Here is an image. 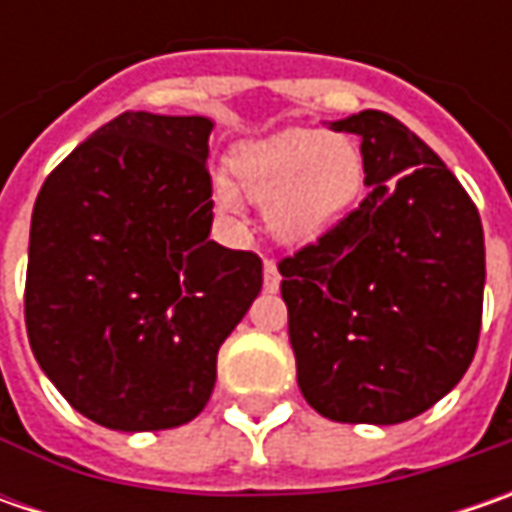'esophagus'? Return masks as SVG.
<instances>
[{
  "mask_svg": "<svg viewBox=\"0 0 512 512\" xmlns=\"http://www.w3.org/2000/svg\"><path fill=\"white\" fill-rule=\"evenodd\" d=\"M279 285H282L279 267H276V262H270V259H267L265 262V290L267 293H276V290H279Z\"/></svg>",
  "mask_w": 512,
  "mask_h": 512,
  "instance_id": "34e87169",
  "label": "esophagus"
}]
</instances>
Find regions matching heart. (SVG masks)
<instances>
[{"mask_svg":"<svg viewBox=\"0 0 512 512\" xmlns=\"http://www.w3.org/2000/svg\"><path fill=\"white\" fill-rule=\"evenodd\" d=\"M233 182L216 176L213 207L242 216V196L265 205V225L276 242L310 247L325 242L353 216L367 187V156L347 133L285 130L242 148L233 162Z\"/></svg>","mask_w":512,"mask_h":512,"instance_id":"1","label":"heart"}]
</instances>
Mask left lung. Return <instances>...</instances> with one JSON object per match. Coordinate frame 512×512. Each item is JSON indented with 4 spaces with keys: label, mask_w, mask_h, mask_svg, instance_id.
<instances>
[{
    "label": "left lung",
    "mask_w": 512,
    "mask_h": 512,
    "mask_svg": "<svg viewBox=\"0 0 512 512\" xmlns=\"http://www.w3.org/2000/svg\"><path fill=\"white\" fill-rule=\"evenodd\" d=\"M367 156V199L279 265L296 379L330 422L416 419L462 382L484 299V230L459 179L384 110L330 122Z\"/></svg>",
    "instance_id": "obj_1"
}]
</instances>
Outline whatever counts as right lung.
<instances>
[{"mask_svg": "<svg viewBox=\"0 0 512 512\" xmlns=\"http://www.w3.org/2000/svg\"><path fill=\"white\" fill-rule=\"evenodd\" d=\"M213 119L128 110L45 179L30 219L25 325L90 422L196 419L216 356L262 290V259L210 242Z\"/></svg>", "mask_w": 512, "mask_h": 512, "instance_id": "right-lung-1", "label": "right lung"}]
</instances>
